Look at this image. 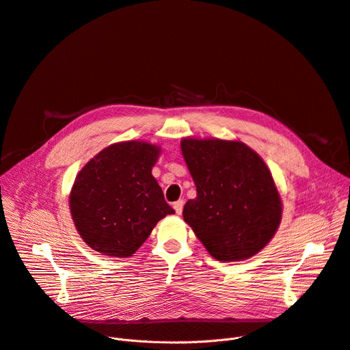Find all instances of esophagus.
<instances>
[{
	"label": "esophagus",
	"instance_id": "obj_1",
	"mask_svg": "<svg viewBox=\"0 0 350 350\" xmlns=\"http://www.w3.org/2000/svg\"><path fill=\"white\" fill-rule=\"evenodd\" d=\"M173 208H174V211H176V213H177V215H181V212H183V208H184V202H183L181 199H180V201L174 202Z\"/></svg>",
	"mask_w": 350,
	"mask_h": 350
}]
</instances>
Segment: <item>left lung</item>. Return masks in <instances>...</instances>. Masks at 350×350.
<instances>
[{
  "label": "left lung",
  "mask_w": 350,
  "mask_h": 350,
  "mask_svg": "<svg viewBox=\"0 0 350 350\" xmlns=\"http://www.w3.org/2000/svg\"><path fill=\"white\" fill-rule=\"evenodd\" d=\"M181 152L196 185L183 217L221 262L252 258L274 237L282 202L263 159L241 141L184 138Z\"/></svg>",
  "instance_id": "8db88e82"
}]
</instances>
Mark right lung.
I'll list each match as a JSON object with an SVG mask.
<instances>
[{"mask_svg": "<svg viewBox=\"0 0 350 350\" xmlns=\"http://www.w3.org/2000/svg\"><path fill=\"white\" fill-rule=\"evenodd\" d=\"M159 155V145L116 142L79 172L69 206L76 230L94 251L129 258L159 220L174 213L152 176Z\"/></svg>", "mask_w": 350, "mask_h": 350, "instance_id": "1", "label": "right lung"}]
</instances>
